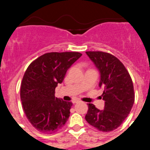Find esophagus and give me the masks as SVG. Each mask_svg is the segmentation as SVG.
Returning <instances> with one entry per match:
<instances>
[{
    "label": "esophagus",
    "instance_id": "esophagus-1",
    "mask_svg": "<svg viewBox=\"0 0 150 150\" xmlns=\"http://www.w3.org/2000/svg\"><path fill=\"white\" fill-rule=\"evenodd\" d=\"M78 102H80V100H72V103H78Z\"/></svg>",
    "mask_w": 150,
    "mask_h": 150
}]
</instances>
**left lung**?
Masks as SVG:
<instances>
[{
    "instance_id": "left-lung-1",
    "label": "left lung",
    "mask_w": 150,
    "mask_h": 150,
    "mask_svg": "<svg viewBox=\"0 0 150 150\" xmlns=\"http://www.w3.org/2000/svg\"><path fill=\"white\" fill-rule=\"evenodd\" d=\"M100 74L99 86L103 88L104 110L88 104L85 119L90 125L103 132L120 127L130 114L135 100L133 84L128 71L113 55L101 51L86 52Z\"/></svg>"
}]
</instances>
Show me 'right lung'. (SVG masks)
Listing matches in <instances>:
<instances>
[{
  "label": "right lung",
  "mask_w": 150,
  "mask_h": 150,
  "mask_svg": "<svg viewBox=\"0 0 150 150\" xmlns=\"http://www.w3.org/2000/svg\"><path fill=\"white\" fill-rule=\"evenodd\" d=\"M81 56L78 52L47 53L26 69L20 86L22 105L30 124L41 133H56L67 121L72 103L55 97V89Z\"/></svg>",
  "instance_id": "right-lung-1"
}]
</instances>
